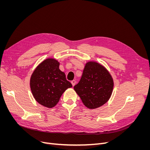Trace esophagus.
Here are the masks:
<instances>
[{"label":"esophagus","mask_w":150,"mask_h":150,"mask_svg":"<svg viewBox=\"0 0 150 150\" xmlns=\"http://www.w3.org/2000/svg\"><path fill=\"white\" fill-rule=\"evenodd\" d=\"M71 83H72V86H75V84H76V81L74 80H72V81H71Z\"/></svg>","instance_id":"1"}]
</instances>
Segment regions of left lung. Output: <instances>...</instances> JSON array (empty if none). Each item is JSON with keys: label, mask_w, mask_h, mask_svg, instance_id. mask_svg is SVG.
<instances>
[{"label": "left lung", "mask_w": 150, "mask_h": 150, "mask_svg": "<svg viewBox=\"0 0 150 150\" xmlns=\"http://www.w3.org/2000/svg\"><path fill=\"white\" fill-rule=\"evenodd\" d=\"M113 87L108 71L98 63L90 61L86 63L81 79L74 88L86 107L95 109L108 101Z\"/></svg>", "instance_id": "1"}]
</instances>
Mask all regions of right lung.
Masks as SVG:
<instances>
[{
    "mask_svg": "<svg viewBox=\"0 0 150 150\" xmlns=\"http://www.w3.org/2000/svg\"><path fill=\"white\" fill-rule=\"evenodd\" d=\"M59 66L56 59H47L36 68L30 78V88L34 98L47 108L54 107L63 92L72 87Z\"/></svg>",
    "mask_w": 150,
    "mask_h": 150,
    "instance_id": "add662e5",
    "label": "right lung"
}]
</instances>
